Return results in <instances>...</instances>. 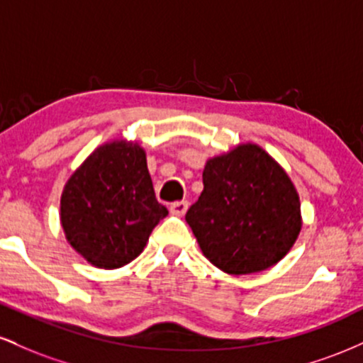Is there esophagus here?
<instances>
[{
    "label": "esophagus",
    "instance_id": "1",
    "mask_svg": "<svg viewBox=\"0 0 363 363\" xmlns=\"http://www.w3.org/2000/svg\"><path fill=\"white\" fill-rule=\"evenodd\" d=\"M187 206H189V203H187L186 199H182V201H174L172 205H170V213L182 216L187 211Z\"/></svg>",
    "mask_w": 363,
    "mask_h": 363
}]
</instances>
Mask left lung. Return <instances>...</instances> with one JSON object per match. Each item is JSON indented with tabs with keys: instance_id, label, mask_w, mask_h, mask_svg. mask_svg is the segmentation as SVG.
I'll use <instances>...</instances> for the list:
<instances>
[{
	"instance_id": "obj_1",
	"label": "left lung",
	"mask_w": 363,
	"mask_h": 363,
	"mask_svg": "<svg viewBox=\"0 0 363 363\" xmlns=\"http://www.w3.org/2000/svg\"><path fill=\"white\" fill-rule=\"evenodd\" d=\"M201 196L186 213L199 247L216 268L249 274L269 268L301 232V201L280 165L256 145L211 158Z\"/></svg>"
}]
</instances>
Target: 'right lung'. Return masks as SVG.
Listing matches in <instances>:
<instances>
[{
  "label": "right lung",
  "mask_w": 363,
  "mask_h": 363,
  "mask_svg": "<svg viewBox=\"0 0 363 363\" xmlns=\"http://www.w3.org/2000/svg\"><path fill=\"white\" fill-rule=\"evenodd\" d=\"M167 215L155 198L143 148L136 143L114 141L95 150L61 196L66 237L97 268H121L138 257Z\"/></svg>",
  "instance_id": "add662e5"
}]
</instances>
